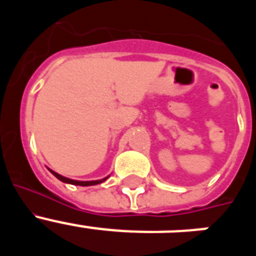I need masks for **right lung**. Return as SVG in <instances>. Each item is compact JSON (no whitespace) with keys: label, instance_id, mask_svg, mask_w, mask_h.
I'll list each match as a JSON object with an SVG mask.
<instances>
[{"label":"right lung","instance_id":"1","mask_svg":"<svg viewBox=\"0 0 256 256\" xmlns=\"http://www.w3.org/2000/svg\"><path fill=\"white\" fill-rule=\"evenodd\" d=\"M51 173L54 174V176H55L58 180H62V182H65V183H70V184H76V186H94V184H98V183H101V182H104V180H108V177H106L101 180H88V182H80V180H69V178L62 177V176H60V174L55 173V172H52V170H51Z\"/></svg>","mask_w":256,"mask_h":256}]
</instances>
